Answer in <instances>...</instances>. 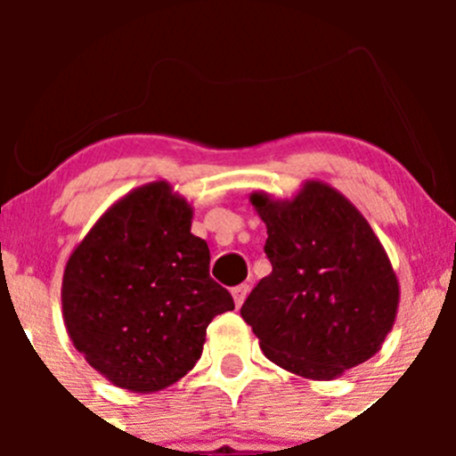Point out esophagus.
I'll return each mask as SVG.
<instances>
[{
	"instance_id": "34e87169",
	"label": "esophagus",
	"mask_w": 456,
	"mask_h": 456,
	"mask_svg": "<svg viewBox=\"0 0 456 456\" xmlns=\"http://www.w3.org/2000/svg\"><path fill=\"white\" fill-rule=\"evenodd\" d=\"M232 296H233V302H236V306L240 309L242 302H245L247 296H249V284H240V287H236L232 291Z\"/></svg>"
}]
</instances>
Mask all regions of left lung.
<instances>
[{
	"label": "left lung",
	"mask_w": 456,
	"mask_h": 456,
	"mask_svg": "<svg viewBox=\"0 0 456 456\" xmlns=\"http://www.w3.org/2000/svg\"><path fill=\"white\" fill-rule=\"evenodd\" d=\"M249 200L273 269L240 315L266 360L317 381L370 360L397 317L399 280L369 220L322 181L291 199L254 191Z\"/></svg>",
	"instance_id": "left-lung-1"
}]
</instances>
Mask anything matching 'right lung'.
<instances>
[{"label":"right lung","mask_w":456,"mask_h":456,"mask_svg":"<svg viewBox=\"0 0 456 456\" xmlns=\"http://www.w3.org/2000/svg\"><path fill=\"white\" fill-rule=\"evenodd\" d=\"M194 209L167 181L127 191L92 224L63 269L61 309L86 362L118 388L156 393L194 369L207 326L233 311L209 278Z\"/></svg>","instance_id":"add662e5"}]
</instances>
